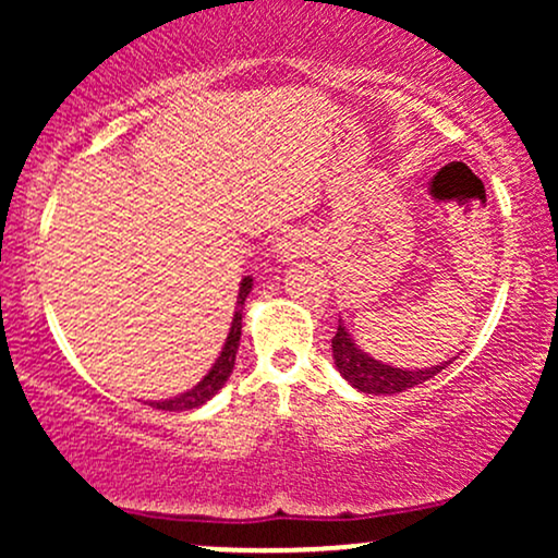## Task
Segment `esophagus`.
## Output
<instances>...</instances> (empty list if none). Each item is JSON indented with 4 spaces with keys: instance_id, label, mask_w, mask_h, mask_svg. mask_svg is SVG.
I'll list each match as a JSON object with an SVG mask.
<instances>
[{
    "instance_id": "obj_1",
    "label": "esophagus",
    "mask_w": 558,
    "mask_h": 558,
    "mask_svg": "<svg viewBox=\"0 0 558 558\" xmlns=\"http://www.w3.org/2000/svg\"><path fill=\"white\" fill-rule=\"evenodd\" d=\"M312 239L301 230H286L278 241H275V254H278L280 262H293L299 257H306L312 252Z\"/></svg>"
}]
</instances>
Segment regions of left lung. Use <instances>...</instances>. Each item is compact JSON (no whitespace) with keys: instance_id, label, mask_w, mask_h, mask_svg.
<instances>
[{"instance_id":"obj_1","label":"left lung","mask_w":558,"mask_h":558,"mask_svg":"<svg viewBox=\"0 0 558 558\" xmlns=\"http://www.w3.org/2000/svg\"><path fill=\"white\" fill-rule=\"evenodd\" d=\"M332 360H336L338 373H341L345 380L351 383L354 388H360L362 393H373V396H393L401 393V390L417 388L425 380H430L446 369V364H435V367H425V369H401V367H390V364H383L373 360L369 354L351 341L349 330L338 323L336 336H332Z\"/></svg>"}]
</instances>
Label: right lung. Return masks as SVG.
I'll use <instances>...</instances> for the list:
<instances>
[{"label": "right lung", "instance_id": "obj_1", "mask_svg": "<svg viewBox=\"0 0 558 558\" xmlns=\"http://www.w3.org/2000/svg\"><path fill=\"white\" fill-rule=\"evenodd\" d=\"M248 291H252V278H243L241 288H239V301H235V315L233 323H230V332L226 338V345H222L220 356L213 364L207 375L202 377V383H196L194 388L185 390V393L175 396V399H165V401H155L151 407L162 409V412H189V409L202 407L207 403L213 396L226 386V380L233 373V364H235V351H239V341H241V312H243V301H246Z\"/></svg>", "mask_w": 558, "mask_h": 558}]
</instances>
